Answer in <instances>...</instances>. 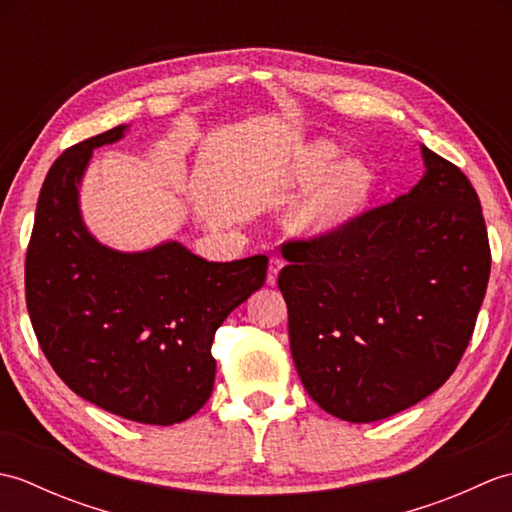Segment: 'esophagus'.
I'll return each instance as SVG.
<instances>
[{
  "label": "esophagus",
  "mask_w": 512,
  "mask_h": 512,
  "mask_svg": "<svg viewBox=\"0 0 512 512\" xmlns=\"http://www.w3.org/2000/svg\"><path fill=\"white\" fill-rule=\"evenodd\" d=\"M284 268V259L281 257H270V266H268V286H275L277 284V277H279V270Z\"/></svg>",
  "instance_id": "obj_1"
}]
</instances>
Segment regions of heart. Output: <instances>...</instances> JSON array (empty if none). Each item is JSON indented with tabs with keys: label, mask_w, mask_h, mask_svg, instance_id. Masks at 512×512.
I'll list each match as a JSON object with an SVG mask.
<instances>
[{
	"label": "heart",
	"mask_w": 512,
	"mask_h": 512,
	"mask_svg": "<svg viewBox=\"0 0 512 512\" xmlns=\"http://www.w3.org/2000/svg\"><path fill=\"white\" fill-rule=\"evenodd\" d=\"M341 149L328 140H317L299 151L290 169L288 184L297 191L323 182L299 209L292 213V226L301 233L321 235L347 224L361 209L372 189V173L358 160L339 165Z\"/></svg>",
	"instance_id": "1"
}]
</instances>
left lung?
<instances>
[{
  "instance_id": "obj_1",
  "label": "left lung",
  "mask_w": 512,
  "mask_h": 512,
  "mask_svg": "<svg viewBox=\"0 0 512 512\" xmlns=\"http://www.w3.org/2000/svg\"><path fill=\"white\" fill-rule=\"evenodd\" d=\"M407 195L281 246L292 361L310 398L374 422L447 383L491 275L482 204L460 167L422 147Z\"/></svg>"
}]
</instances>
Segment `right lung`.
<instances>
[{"label":"right lung","instance_id":"right-lung-1","mask_svg":"<svg viewBox=\"0 0 512 512\" xmlns=\"http://www.w3.org/2000/svg\"><path fill=\"white\" fill-rule=\"evenodd\" d=\"M125 125L54 160L26 250V306L54 372L116 416L182 422L209 400L215 330L264 286L268 257L206 262L178 242L145 253L101 246L83 226L79 182L92 149Z\"/></svg>","mask_w":512,"mask_h":512}]
</instances>
